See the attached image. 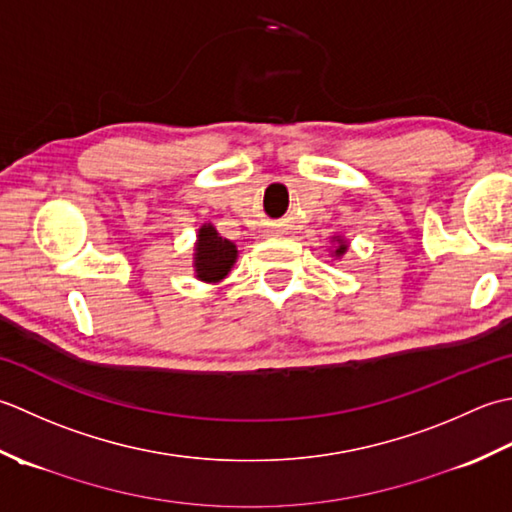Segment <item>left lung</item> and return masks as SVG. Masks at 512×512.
Here are the masks:
<instances>
[{
    "label": "left lung",
    "instance_id": "obj_1",
    "mask_svg": "<svg viewBox=\"0 0 512 512\" xmlns=\"http://www.w3.org/2000/svg\"><path fill=\"white\" fill-rule=\"evenodd\" d=\"M344 252H347V245H344V243H342V245H340V247L336 249V256H340V254H344Z\"/></svg>",
    "mask_w": 512,
    "mask_h": 512
}]
</instances>
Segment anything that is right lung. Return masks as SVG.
Returning <instances> with one entry per match:
<instances>
[{"instance_id": "1", "label": "right lung", "mask_w": 512, "mask_h": 512, "mask_svg": "<svg viewBox=\"0 0 512 512\" xmlns=\"http://www.w3.org/2000/svg\"><path fill=\"white\" fill-rule=\"evenodd\" d=\"M236 260V245L216 232L212 225H203L196 243V276L207 283H216L227 276Z\"/></svg>"}]
</instances>
